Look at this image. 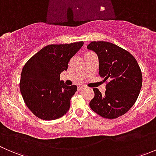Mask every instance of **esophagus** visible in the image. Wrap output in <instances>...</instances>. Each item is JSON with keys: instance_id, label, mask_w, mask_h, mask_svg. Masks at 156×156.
<instances>
[{"instance_id": "34e87169", "label": "esophagus", "mask_w": 156, "mask_h": 156, "mask_svg": "<svg viewBox=\"0 0 156 156\" xmlns=\"http://www.w3.org/2000/svg\"><path fill=\"white\" fill-rule=\"evenodd\" d=\"M83 86L82 85H79V86H78V90H81L83 89Z\"/></svg>"}]
</instances>
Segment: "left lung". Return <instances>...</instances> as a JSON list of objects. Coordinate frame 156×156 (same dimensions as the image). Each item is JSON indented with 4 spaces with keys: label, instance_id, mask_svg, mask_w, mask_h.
Masks as SVG:
<instances>
[{
    "label": "left lung",
    "instance_id": "left-lung-1",
    "mask_svg": "<svg viewBox=\"0 0 156 156\" xmlns=\"http://www.w3.org/2000/svg\"><path fill=\"white\" fill-rule=\"evenodd\" d=\"M88 50L99 58V74L108 81L104 94L94 88L90 107L103 118L116 119L127 112L137 100L143 78L136 59L125 49L106 41H92Z\"/></svg>",
    "mask_w": 156,
    "mask_h": 156
}]
</instances>
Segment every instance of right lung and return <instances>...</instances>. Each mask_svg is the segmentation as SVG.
Instances as JSON below:
<instances>
[{
    "label": "right lung",
    "instance_id": "1",
    "mask_svg": "<svg viewBox=\"0 0 156 156\" xmlns=\"http://www.w3.org/2000/svg\"><path fill=\"white\" fill-rule=\"evenodd\" d=\"M83 41L50 44L39 50L25 64L20 87L26 106L43 120H55L70 108L77 86L60 81L61 72L68 69L71 58L81 48Z\"/></svg>",
    "mask_w": 156,
    "mask_h": 156
}]
</instances>
